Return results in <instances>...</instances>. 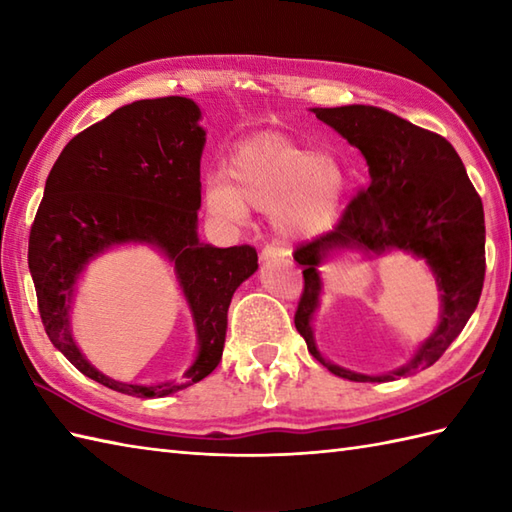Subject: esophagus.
I'll use <instances>...</instances> for the list:
<instances>
[{"label":"esophagus","mask_w":512,"mask_h":512,"mask_svg":"<svg viewBox=\"0 0 512 512\" xmlns=\"http://www.w3.org/2000/svg\"><path fill=\"white\" fill-rule=\"evenodd\" d=\"M290 253H288V248L286 246H281V244H266L264 248H262V259H284V257H288Z\"/></svg>","instance_id":"1"}]
</instances>
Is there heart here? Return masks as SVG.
Instances as JSON below:
<instances>
[{"label": "heart", "instance_id": "heart-1", "mask_svg": "<svg viewBox=\"0 0 512 512\" xmlns=\"http://www.w3.org/2000/svg\"><path fill=\"white\" fill-rule=\"evenodd\" d=\"M345 191L339 160L275 134L248 138L226 160V180L206 189L209 209L226 220H244L246 206L273 211L284 235L310 237L334 220Z\"/></svg>", "mask_w": 512, "mask_h": 512}]
</instances>
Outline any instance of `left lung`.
Instances as JSON below:
<instances>
[{"mask_svg":"<svg viewBox=\"0 0 512 512\" xmlns=\"http://www.w3.org/2000/svg\"><path fill=\"white\" fill-rule=\"evenodd\" d=\"M319 121L334 127L347 143L361 149L372 182L347 202L332 231L295 248L303 266V292L295 325L308 352L332 374L356 383H387L429 367L458 339L482 295L486 273L484 209L458 151L444 136L413 125L372 105L317 107ZM336 247L382 252L402 247L424 256L439 277L443 317L437 334L398 373L363 377L328 364L316 352L309 332L320 280L316 266Z\"/></svg>","mask_w":512,"mask_h":512,"instance_id":"left-lung-1","label":"left lung"}]
</instances>
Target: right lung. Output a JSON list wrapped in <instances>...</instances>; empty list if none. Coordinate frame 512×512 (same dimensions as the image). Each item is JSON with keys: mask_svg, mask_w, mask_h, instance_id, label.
<instances>
[{"mask_svg": "<svg viewBox=\"0 0 512 512\" xmlns=\"http://www.w3.org/2000/svg\"><path fill=\"white\" fill-rule=\"evenodd\" d=\"M200 107L162 96L118 107L76 134L54 162L30 226L28 268L39 317L52 345L96 383L138 398H162L200 383L222 361L233 292L257 270L248 244L213 248L198 242ZM123 241H151L177 264L201 336V352L178 386H125L103 377L73 345L67 303L90 256Z\"/></svg>", "mask_w": 512, "mask_h": 512, "instance_id": "add662e5", "label": "right lung"}]
</instances>
